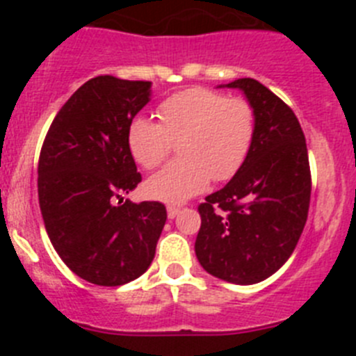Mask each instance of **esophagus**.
I'll return each instance as SVG.
<instances>
[{"mask_svg":"<svg viewBox=\"0 0 356 356\" xmlns=\"http://www.w3.org/2000/svg\"><path fill=\"white\" fill-rule=\"evenodd\" d=\"M178 213H180V209H178V207H175V205L168 207V217H169V219H175Z\"/></svg>","mask_w":356,"mask_h":356,"instance_id":"esophagus-1","label":"esophagus"}]
</instances>
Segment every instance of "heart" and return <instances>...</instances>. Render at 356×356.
Here are the masks:
<instances>
[{
    "instance_id": "obj_1",
    "label": "heart",
    "mask_w": 356,
    "mask_h": 356,
    "mask_svg": "<svg viewBox=\"0 0 356 356\" xmlns=\"http://www.w3.org/2000/svg\"><path fill=\"white\" fill-rule=\"evenodd\" d=\"M159 118L160 122L134 119L128 147L144 169H156L178 143L180 159L151 176L144 187L147 196L165 203H181L205 191L210 178H232L253 143V106L217 90L196 87L175 94L160 103Z\"/></svg>"
}]
</instances>
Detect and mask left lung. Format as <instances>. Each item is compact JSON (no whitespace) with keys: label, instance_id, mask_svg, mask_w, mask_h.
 <instances>
[{"label":"left lung","instance_id":"left-lung-1","mask_svg":"<svg viewBox=\"0 0 356 356\" xmlns=\"http://www.w3.org/2000/svg\"><path fill=\"white\" fill-rule=\"evenodd\" d=\"M221 87L244 92L254 110V135L234 178L197 207L194 250L212 276L251 285L275 275L300 241L312 191L310 163L291 106L253 78Z\"/></svg>","mask_w":356,"mask_h":356}]
</instances>
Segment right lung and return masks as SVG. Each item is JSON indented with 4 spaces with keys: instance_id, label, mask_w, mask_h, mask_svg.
<instances>
[{
    "instance_id": "1",
    "label": "right lung",
    "mask_w": 356,
    "mask_h": 356,
    "mask_svg": "<svg viewBox=\"0 0 356 356\" xmlns=\"http://www.w3.org/2000/svg\"><path fill=\"white\" fill-rule=\"evenodd\" d=\"M149 97L151 81L110 74L85 81L53 119L40 149L44 226L65 266L89 284L124 285L155 259L165 207L122 201L143 180L128 128Z\"/></svg>"
}]
</instances>
